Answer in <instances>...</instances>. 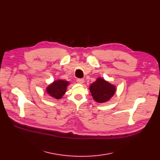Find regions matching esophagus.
Returning <instances> with one entry per match:
<instances>
[{
  "mask_svg": "<svg viewBox=\"0 0 160 160\" xmlns=\"http://www.w3.org/2000/svg\"><path fill=\"white\" fill-rule=\"evenodd\" d=\"M77 83H78L80 84H82L84 82V80L83 78H77Z\"/></svg>",
  "mask_w": 160,
  "mask_h": 160,
  "instance_id": "34e87169",
  "label": "esophagus"
}]
</instances>
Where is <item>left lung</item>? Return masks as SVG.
Instances as JSON below:
<instances>
[{"label": "left lung", "mask_w": 160, "mask_h": 160, "mask_svg": "<svg viewBox=\"0 0 160 160\" xmlns=\"http://www.w3.org/2000/svg\"><path fill=\"white\" fill-rule=\"evenodd\" d=\"M89 89L94 99L99 103L108 101L116 91L115 85L101 78H98L96 82L91 84Z\"/></svg>", "instance_id": "1"}]
</instances>
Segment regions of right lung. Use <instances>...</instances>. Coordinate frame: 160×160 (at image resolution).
I'll return each mask as SVG.
<instances>
[{"label": "right lung", "instance_id": "right-lung-1", "mask_svg": "<svg viewBox=\"0 0 160 160\" xmlns=\"http://www.w3.org/2000/svg\"><path fill=\"white\" fill-rule=\"evenodd\" d=\"M70 84L68 81L58 80L47 87V92L56 99H61L65 94L67 86Z\"/></svg>", "mask_w": 160, "mask_h": 160}]
</instances>
